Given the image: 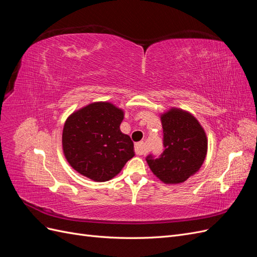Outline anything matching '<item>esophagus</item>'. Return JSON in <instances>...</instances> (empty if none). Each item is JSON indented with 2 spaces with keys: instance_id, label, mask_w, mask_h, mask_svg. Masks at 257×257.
Returning a JSON list of instances; mask_svg holds the SVG:
<instances>
[{
  "instance_id": "obj_1",
  "label": "esophagus",
  "mask_w": 257,
  "mask_h": 257,
  "mask_svg": "<svg viewBox=\"0 0 257 257\" xmlns=\"http://www.w3.org/2000/svg\"><path fill=\"white\" fill-rule=\"evenodd\" d=\"M135 152L138 154V155H143L147 152V149H146V145L144 142H141V143H137L135 145Z\"/></svg>"
}]
</instances>
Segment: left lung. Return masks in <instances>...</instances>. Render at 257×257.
Here are the masks:
<instances>
[{
  "mask_svg": "<svg viewBox=\"0 0 257 257\" xmlns=\"http://www.w3.org/2000/svg\"><path fill=\"white\" fill-rule=\"evenodd\" d=\"M164 151L159 158L152 154L147 163L160 180L177 184L198 172L207 154V136L195 116L172 108L161 116Z\"/></svg>",
  "mask_w": 257,
  "mask_h": 257,
  "instance_id": "left-lung-1",
  "label": "left lung"
}]
</instances>
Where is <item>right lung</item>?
Here are the masks:
<instances>
[{
	"label": "right lung",
	"mask_w": 257,
	"mask_h": 257,
	"mask_svg": "<svg viewBox=\"0 0 257 257\" xmlns=\"http://www.w3.org/2000/svg\"><path fill=\"white\" fill-rule=\"evenodd\" d=\"M124 112L107 102L92 103L68 116L62 134L63 152L76 172L104 182L134 157V144L120 131Z\"/></svg>",
	"instance_id": "1"
}]
</instances>
